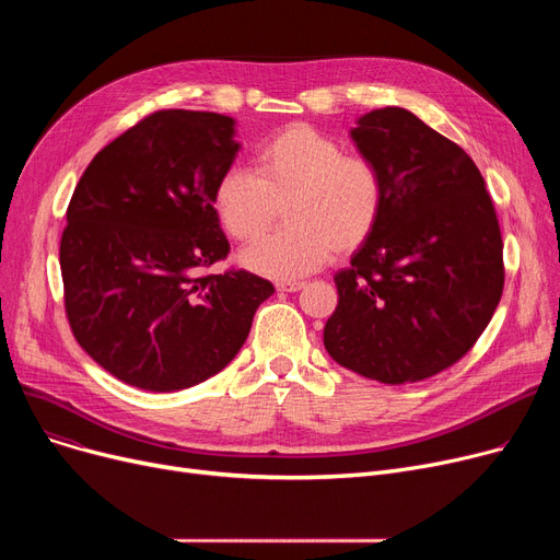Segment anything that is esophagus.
<instances>
[{
    "mask_svg": "<svg viewBox=\"0 0 560 560\" xmlns=\"http://www.w3.org/2000/svg\"><path fill=\"white\" fill-rule=\"evenodd\" d=\"M306 283L304 281H277V290L279 292H298L302 290Z\"/></svg>",
    "mask_w": 560,
    "mask_h": 560,
    "instance_id": "obj_1",
    "label": "esophagus"
}]
</instances>
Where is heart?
<instances>
[{
    "instance_id": "obj_1",
    "label": "heart",
    "mask_w": 560,
    "mask_h": 560,
    "mask_svg": "<svg viewBox=\"0 0 560 560\" xmlns=\"http://www.w3.org/2000/svg\"><path fill=\"white\" fill-rule=\"evenodd\" d=\"M213 206L224 231L243 243L270 229L285 206L288 226L241 254L249 272L283 281L365 245L384 215L386 184L370 159L347 154L340 140L298 122L262 140L254 172L229 167Z\"/></svg>"
}]
</instances>
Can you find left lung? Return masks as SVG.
<instances>
[{
	"mask_svg": "<svg viewBox=\"0 0 560 560\" xmlns=\"http://www.w3.org/2000/svg\"><path fill=\"white\" fill-rule=\"evenodd\" d=\"M384 176L370 241L334 281L329 357L381 384H413L463 359L502 300V233L486 182L460 147L399 106L349 131Z\"/></svg>",
	"mask_w": 560,
	"mask_h": 560,
	"instance_id": "obj_1",
	"label": "left lung"
}]
</instances>
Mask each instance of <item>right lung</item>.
I'll return each mask as SVG.
<instances>
[{"mask_svg":"<svg viewBox=\"0 0 560 560\" xmlns=\"http://www.w3.org/2000/svg\"><path fill=\"white\" fill-rule=\"evenodd\" d=\"M235 120L159 110L91 161L61 238L66 313L85 354L129 386L174 393L224 370L275 285L197 277L226 258L213 206L241 142Z\"/></svg>","mask_w":560,"mask_h":560,"instance_id":"1","label":"right lung"}]
</instances>
